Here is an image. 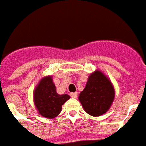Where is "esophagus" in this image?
Instances as JSON below:
<instances>
[{
  "label": "esophagus",
  "instance_id": "obj_1",
  "mask_svg": "<svg viewBox=\"0 0 146 146\" xmlns=\"http://www.w3.org/2000/svg\"><path fill=\"white\" fill-rule=\"evenodd\" d=\"M70 96L72 98H77V93L75 92V93H70Z\"/></svg>",
  "mask_w": 146,
  "mask_h": 146
}]
</instances>
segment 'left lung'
I'll return each instance as SVG.
<instances>
[{
    "instance_id": "8db88e82",
    "label": "left lung",
    "mask_w": 146,
    "mask_h": 146,
    "mask_svg": "<svg viewBox=\"0 0 146 146\" xmlns=\"http://www.w3.org/2000/svg\"><path fill=\"white\" fill-rule=\"evenodd\" d=\"M114 98L112 82L102 72L96 70L90 74L78 99L86 113L92 116H99L108 111Z\"/></svg>"
}]
</instances>
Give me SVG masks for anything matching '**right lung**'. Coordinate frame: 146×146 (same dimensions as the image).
<instances>
[{
    "label": "right lung",
    "instance_id": "obj_1",
    "mask_svg": "<svg viewBox=\"0 0 146 146\" xmlns=\"http://www.w3.org/2000/svg\"><path fill=\"white\" fill-rule=\"evenodd\" d=\"M70 99L68 94L59 95L51 76L43 77L33 93V101L38 113L44 118H54L61 112L62 105Z\"/></svg>",
    "mask_w": 146,
    "mask_h": 146
}]
</instances>
